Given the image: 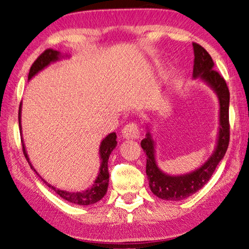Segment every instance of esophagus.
I'll list each match as a JSON object with an SVG mask.
<instances>
[{"label": "esophagus", "mask_w": 249, "mask_h": 249, "mask_svg": "<svg viewBox=\"0 0 249 249\" xmlns=\"http://www.w3.org/2000/svg\"><path fill=\"white\" fill-rule=\"evenodd\" d=\"M122 137L124 140H138L140 138V129L137 124L129 123L125 125V127L122 130Z\"/></svg>", "instance_id": "obj_1"}]
</instances>
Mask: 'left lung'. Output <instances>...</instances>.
Instances as JSON below:
<instances>
[{"instance_id": "left-lung-1", "label": "left lung", "mask_w": 249, "mask_h": 249, "mask_svg": "<svg viewBox=\"0 0 249 249\" xmlns=\"http://www.w3.org/2000/svg\"><path fill=\"white\" fill-rule=\"evenodd\" d=\"M195 53L193 61V79H199L208 84L214 91L218 100V132L216 145L213 153L204 163L188 174L171 176L163 172L158 167L156 160V142L151 135L150 124H146V137L141 142V146L147 156L146 175L149 181L151 192L159 199L168 201H181L187 199L204 187L211 179L214 170L224 158L230 142V91L225 80L214 70V62L209 53L196 43L192 44Z\"/></svg>"}]
</instances>
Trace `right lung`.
Listing matches in <instances>:
<instances>
[{"label":"right lung","mask_w":249,"mask_h":249,"mask_svg":"<svg viewBox=\"0 0 249 249\" xmlns=\"http://www.w3.org/2000/svg\"><path fill=\"white\" fill-rule=\"evenodd\" d=\"M70 56L68 54H62L57 50L53 49H47L40 54V56L36 59V61L34 62L31 67V70H29L28 73V80H31L33 77L40 72L41 70H44L45 68L53 64V62H56L58 60H60L61 58H69ZM18 124H19V132H20V137H22V144H23V153L25 158L27 159V161L31 166L32 169L36 172L37 175L39 176L38 172L35 170V168L32 165L31 160H29V157L27 155L26 151V147H25L24 141H23V134H22V103L19 104V111H18ZM117 146V142H116V134L109 133L107 137L103 138V141L101 142L100 144V149H99V155H100V160H101V165H100V169H99V175L96 177V179L94 180V183L91 188H88L87 190L84 191H77V192H71V191H67V190H61V189L53 187L50 183H48L47 181L44 180L41 178V180L48 185L50 189L57 193V195L60 196L62 199L70 202V203L73 204H78V205H90V204H94L96 202L100 201L102 197L107 195V187H108V168H107V161H108V157L113 149Z\"/></svg>","instance_id":"right-lung-1"}]
</instances>
